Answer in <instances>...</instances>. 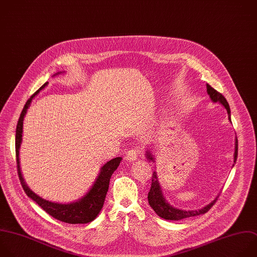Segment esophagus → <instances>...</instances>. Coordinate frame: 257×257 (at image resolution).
Segmentation results:
<instances>
[{
  "instance_id": "1",
  "label": "esophagus",
  "mask_w": 257,
  "mask_h": 257,
  "mask_svg": "<svg viewBox=\"0 0 257 257\" xmlns=\"http://www.w3.org/2000/svg\"><path fill=\"white\" fill-rule=\"evenodd\" d=\"M139 156V151L136 149H132L126 153V160H128L130 162H134L137 160Z\"/></svg>"
}]
</instances>
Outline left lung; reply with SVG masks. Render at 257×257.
I'll use <instances>...</instances> for the list:
<instances>
[{"instance_id": "8db88e82", "label": "left lung", "mask_w": 257, "mask_h": 257, "mask_svg": "<svg viewBox=\"0 0 257 257\" xmlns=\"http://www.w3.org/2000/svg\"><path fill=\"white\" fill-rule=\"evenodd\" d=\"M207 92H208L211 100L214 102V103H216V102H219L220 104H222L226 108V110L228 112L229 121H231V110H230V107H229V104H228L226 98L221 93H219L214 88H212L209 84H207ZM237 156H238V140L236 138L235 139V152H234V164L236 163ZM146 157H147V160L149 162H156L155 156L153 155L152 151H150V150L146 151ZM234 164H233V166H234ZM218 196L214 200H212L209 204H207V206H204V207H202L200 209H197V210L177 209V208L171 206V204L166 200V198L163 194L161 185L159 183L157 172L154 171L153 176H152L151 189L148 193V200H149L150 207L154 211H155V213L160 218H162L164 220L179 221V220H182V219H185V218L206 214L213 207V204L216 202Z\"/></svg>"}]
</instances>
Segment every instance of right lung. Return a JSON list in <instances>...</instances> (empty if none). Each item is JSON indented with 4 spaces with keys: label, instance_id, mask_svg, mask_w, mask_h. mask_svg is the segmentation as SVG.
<instances>
[{
    "label": "right lung",
    "instance_id": "add662e5",
    "mask_svg": "<svg viewBox=\"0 0 257 257\" xmlns=\"http://www.w3.org/2000/svg\"><path fill=\"white\" fill-rule=\"evenodd\" d=\"M65 72H58L55 74L53 77L64 74ZM48 85V82L44 83L40 89H38L31 97L28 99L26 102V104L20 114L17 127H16V159H17V170H18V175L19 179L21 182V185L25 191V193L32 199L34 200L38 206L44 210L48 215L51 217H54L55 219L68 223V224H87L92 222L97 218L99 213L101 212L102 208H103V203L105 200L106 193L108 191L109 187V180L112 175V173L117 169L119 166L122 158L121 157H116L114 159L109 160L106 162L103 166H101L99 173L92 184V186L89 188V190L80 198L77 200L67 202V203H62V202H57V201H51L47 200L45 198H42L35 192H33L28 185L26 184L21 168H20V158H19V152H20V147L22 144V134H23V121L24 117L27 113L28 108L30 107V104L32 102V99Z\"/></svg>",
    "mask_w": 257,
    "mask_h": 257
}]
</instances>
